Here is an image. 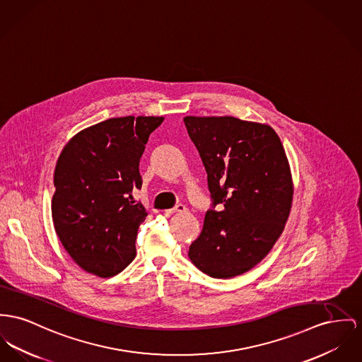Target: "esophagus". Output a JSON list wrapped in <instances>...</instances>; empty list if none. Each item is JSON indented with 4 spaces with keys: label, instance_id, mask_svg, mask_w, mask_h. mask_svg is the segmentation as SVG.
I'll list each match as a JSON object with an SVG mask.
<instances>
[{
    "label": "esophagus",
    "instance_id": "34e87169",
    "mask_svg": "<svg viewBox=\"0 0 362 362\" xmlns=\"http://www.w3.org/2000/svg\"><path fill=\"white\" fill-rule=\"evenodd\" d=\"M188 209L184 204H177L174 209L166 210V214H174V213H187Z\"/></svg>",
    "mask_w": 362,
    "mask_h": 362
}]
</instances>
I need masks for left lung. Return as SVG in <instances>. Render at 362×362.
I'll use <instances>...</instances> for the list:
<instances>
[{
    "instance_id": "1",
    "label": "left lung",
    "mask_w": 362,
    "mask_h": 362,
    "mask_svg": "<svg viewBox=\"0 0 362 362\" xmlns=\"http://www.w3.org/2000/svg\"><path fill=\"white\" fill-rule=\"evenodd\" d=\"M199 151L213 207L189 247L193 265L214 279H230L258 265L281 236L293 184L277 133L265 123L233 117H185Z\"/></svg>"
}]
</instances>
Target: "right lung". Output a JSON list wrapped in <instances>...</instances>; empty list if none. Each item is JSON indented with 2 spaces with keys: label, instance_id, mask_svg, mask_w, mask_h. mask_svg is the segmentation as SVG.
Instances as JSON below:
<instances>
[{
  "label": "right lung",
  "instance_id": "right-lung-1",
  "mask_svg": "<svg viewBox=\"0 0 362 362\" xmlns=\"http://www.w3.org/2000/svg\"><path fill=\"white\" fill-rule=\"evenodd\" d=\"M163 117L111 118L76 133L54 168L52 218L66 251L98 277L118 274L136 257V238L148 216L133 200L140 158Z\"/></svg>",
  "mask_w": 362,
  "mask_h": 362
}]
</instances>
